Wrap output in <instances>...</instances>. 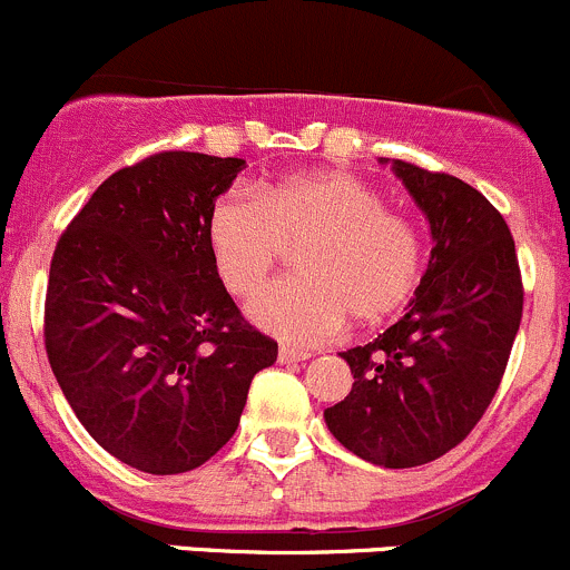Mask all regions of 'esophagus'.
<instances>
[{
	"mask_svg": "<svg viewBox=\"0 0 570 570\" xmlns=\"http://www.w3.org/2000/svg\"><path fill=\"white\" fill-rule=\"evenodd\" d=\"M309 352H302V348H293V346H279V363H302L307 360Z\"/></svg>",
	"mask_w": 570,
	"mask_h": 570,
	"instance_id": "obj_1",
	"label": "esophagus"
}]
</instances>
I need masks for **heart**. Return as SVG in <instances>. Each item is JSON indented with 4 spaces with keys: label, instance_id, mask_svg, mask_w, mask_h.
<instances>
[{
    "label": "heart",
    "instance_id": "obj_1",
    "mask_svg": "<svg viewBox=\"0 0 570 570\" xmlns=\"http://www.w3.org/2000/svg\"><path fill=\"white\" fill-rule=\"evenodd\" d=\"M207 244L224 287L238 298L255 296L291 249H302V277L252 304L263 330L293 343L324 341L348 315L357 326L385 324L413 302L426 268L419 224L341 168L293 174L261 196H218Z\"/></svg>",
    "mask_w": 570,
    "mask_h": 570
}]
</instances>
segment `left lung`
<instances>
[{
	"instance_id": "1",
	"label": "left lung",
	"mask_w": 570,
	"mask_h": 570,
	"mask_svg": "<svg viewBox=\"0 0 570 570\" xmlns=\"http://www.w3.org/2000/svg\"><path fill=\"white\" fill-rule=\"evenodd\" d=\"M393 168L430 218L435 246L404 318L343 352L354 385L324 419L357 458L415 469L463 443L493 402L523 283L515 240L476 188L407 160Z\"/></svg>"
}]
</instances>
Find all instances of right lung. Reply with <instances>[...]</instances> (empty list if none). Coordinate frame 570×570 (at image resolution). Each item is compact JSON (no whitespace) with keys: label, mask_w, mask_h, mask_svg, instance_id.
Masks as SVG:
<instances>
[{"label":"right lung","mask_w":570,"mask_h":570,"mask_svg":"<svg viewBox=\"0 0 570 570\" xmlns=\"http://www.w3.org/2000/svg\"><path fill=\"white\" fill-rule=\"evenodd\" d=\"M246 160L157 151L96 188L55 246L43 346L63 396L105 452L185 474L238 430L277 341L240 315L207 216Z\"/></svg>","instance_id":"add662e5"}]
</instances>
